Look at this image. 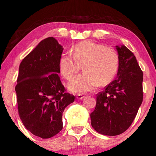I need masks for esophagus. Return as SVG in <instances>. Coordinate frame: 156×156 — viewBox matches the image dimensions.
I'll list each match as a JSON object with an SVG mask.
<instances>
[{"instance_id": "1", "label": "esophagus", "mask_w": 156, "mask_h": 156, "mask_svg": "<svg viewBox=\"0 0 156 156\" xmlns=\"http://www.w3.org/2000/svg\"><path fill=\"white\" fill-rule=\"evenodd\" d=\"M76 99H79V100H82V99H84V96L83 95V94H79L76 95Z\"/></svg>"}]
</instances>
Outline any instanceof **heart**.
<instances>
[{
    "mask_svg": "<svg viewBox=\"0 0 156 156\" xmlns=\"http://www.w3.org/2000/svg\"><path fill=\"white\" fill-rule=\"evenodd\" d=\"M119 57L114 49L91 40L76 44L73 52H64L59 60V68L66 80L73 79L83 67L84 73L70 82L73 92L85 93L94 91L98 84L109 83L118 72Z\"/></svg>",
    "mask_w": 156,
    "mask_h": 156,
    "instance_id": "1",
    "label": "heart"
}]
</instances>
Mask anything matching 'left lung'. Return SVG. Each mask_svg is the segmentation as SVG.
Masks as SVG:
<instances>
[{
    "label": "left lung",
    "instance_id": "8db88e82",
    "mask_svg": "<svg viewBox=\"0 0 156 156\" xmlns=\"http://www.w3.org/2000/svg\"><path fill=\"white\" fill-rule=\"evenodd\" d=\"M116 78L96 95L97 105L90 114L93 129L106 136L119 135L129 129L144 97V75L135 55L125 45L116 46Z\"/></svg>",
    "mask_w": 156,
    "mask_h": 156
}]
</instances>
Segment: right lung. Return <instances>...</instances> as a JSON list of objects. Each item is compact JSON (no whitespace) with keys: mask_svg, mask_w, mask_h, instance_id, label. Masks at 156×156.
Returning <instances> with one entry per match:
<instances>
[{"mask_svg":"<svg viewBox=\"0 0 156 156\" xmlns=\"http://www.w3.org/2000/svg\"><path fill=\"white\" fill-rule=\"evenodd\" d=\"M63 48L54 37L42 40L21 62L16 91L19 116L33 135L49 138L63 128L62 113L75 99L59 74Z\"/></svg>","mask_w":156,"mask_h":156,"instance_id":"add662e5","label":"right lung"}]
</instances>
